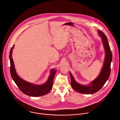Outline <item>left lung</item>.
<instances>
[{"mask_svg":"<svg viewBox=\"0 0 120 120\" xmlns=\"http://www.w3.org/2000/svg\"><path fill=\"white\" fill-rule=\"evenodd\" d=\"M102 38V42L105 49L106 57L104 65L101 71L97 78L92 82L90 86H84L77 83L75 81L72 74L70 72L71 77V86L72 88L79 93L85 94H94L103 86L108 80L111 71V63L112 59V54L109 47L108 39L105 34L101 31H98Z\"/></svg>","mask_w":120,"mask_h":120,"instance_id":"1","label":"left lung"}]
</instances>
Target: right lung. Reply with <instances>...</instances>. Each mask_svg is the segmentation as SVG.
I'll return each instance as SVG.
<instances>
[{"instance_id":"obj_1","label":"right lung","mask_w":120,"mask_h":120,"mask_svg":"<svg viewBox=\"0 0 120 120\" xmlns=\"http://www.w3.org/2000/svg\"><path fill=\"white\" fill-rule=\"evenodd\" d=\"M14 47V45L11 48L9 54L10 72L13 81L19 90L24 94L30 96H40L48 94L52 88L53 79L56 71L52 70L47 81L45 84L42 85H34L22 80L18 75L16 72L13 59L11 57L12 51Z\"/></svg>"}]
</instances>
